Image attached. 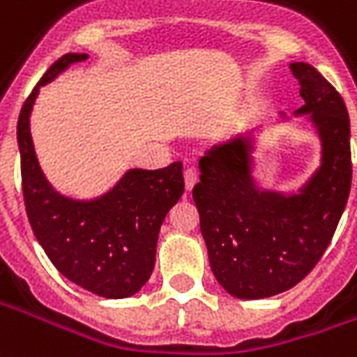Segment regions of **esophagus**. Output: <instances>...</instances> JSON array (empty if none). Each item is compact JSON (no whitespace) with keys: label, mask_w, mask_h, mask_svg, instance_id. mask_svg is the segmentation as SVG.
<instances>
[{"label":"esophagus","mask_w":357,"mask_h":357,"mask_svg":"<svg viewBox=\"0 0 357 357\" xmlns=\"http://www.w3.org/2000/svg\"><path fill=\"white\" fill-rule=\"evenodd\" d=\"M197 178H199V174H197L195 168H185V172H183V179H185L187 191H191V189H193V185L197 183Z\"/></svg>","instance_id":"obj_1"}]
</instances>
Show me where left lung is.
Returning a JSON list of instances; mask_svg holds the SVG:
<instances>
[{
    "label": "left lung",
    "mask_w": 357,
    "mask_h": 357,
    "mask_svg": "<svg viewBox=\"0 0 357 357\" xmlns=\"http://www.w3.org/2000/svg\"><path fill=\"white\" fill-rule=\"evenodd\" d=\"M303 106L321 139V166L298 193L255 185L251 139L236 137L199 160L193 201L208 261L224 290L261 300L294 288L335 236L352 185L350 118L342 96L309 63H291Z\"/></svg>",
    "instance_id": "left-lung-1"
}]
</instances>
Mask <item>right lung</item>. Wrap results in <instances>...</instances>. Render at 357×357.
Masks as SVG:
<instances>
[{"label": "right lung", "instance_id": "right-lung-1", "mask_svg": "<svg viewBox=\"0 0 357 357\" xmlns=\"http://www.w3.org/2000/svg\"><path fill=\"white\" fill-rule=\"evenodd\" d=\"M86 54H66L24 100L17 123L22 195L32 231L59 273L100 298H129L151 278L158 231L183 195V166L129 170L106 195L75 201L57 193L40 170L31 137V112L40 86Z\"/></svg>", "mask_w": 357, "mask_h": 357}]
</instances>
